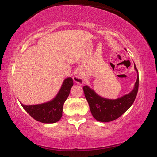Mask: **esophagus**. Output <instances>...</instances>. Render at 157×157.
Returning a JSON list of instances; mask_svg holds the SVG:
<instances>
[{
    "mask_svg": "<svg viewBox=\"0 0 157 157\" xmlns=\"http://www.w3.org/2000/svg\"><path fill=\"white\" fill-rule=\"evenodd\" d=\"M74 81H76V83H79V84H83V78L82 75H81L80 74H76L74 76Z\"/></svg>",
    "mask_w": 157,
    "mask_h": 157,
    "instance_id": "esophagus-1",
    "label": "esophagus"
}]
</instances>
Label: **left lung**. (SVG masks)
Wrapping results in <instances>:
<instances>
[{
    "instance_id": "8db88e82",
    "label": "left lung",
    "mask_w": 157,
    "mask_h": 157,
    "mask_svg": "<svg viewBox=\"0 0 157 157\" xmlns=\"http://www.w3.org/2000/svg\"><path fill=\"white\" fill-rule=\"evenodd\" d=\"M135 69L138 70L134 65ZM139 89V76L134 88L128 94L115 100L107 99L97 95L87 86L83 87L84 96L89 103L90 110L94 119L98 121L109 122L118 119L126 112L134 103Z\"/></svg>"
}]
</instances>
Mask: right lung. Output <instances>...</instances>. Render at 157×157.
Segmentation results:
<instances>
[{
  "label": "right lung",
  "mask_w": 157,
  "mask_h": 157,
  "mask_svg": "<svg viewBox=\"0 0 157 157\" xmlns=\"http://www.w3.org/2000/svg\"><path fill=\"white\" fill-rule=\"evenodd\" d=\"M73 85L74 81L72 78H66L59 94L52 101L45 104L31 106H25L21 104V106L36 121L44 124L56 123L61 119L64 102L69 95Z\"/></svg>",
  "instance_id": "right-lung-1"
}]
</instances>
